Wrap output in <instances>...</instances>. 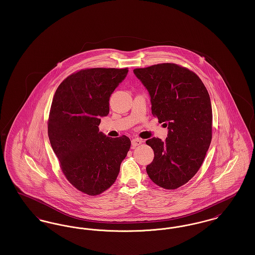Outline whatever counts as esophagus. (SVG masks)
Returning a JSON list of instances; mask_svg holds the SVG:
<instances>
[{"instance_id":"obj_1","label":"esophagus","mask_w":255,"mask_h":255,"mask_svg":"<svg viewBox=\"0 0 255 255\" xmlns=\"http://www.w3.org/2000/svg\"><path fill=\"white\" fill-rule=\"evenodd\" d=\"M142 142H143V141H142V139H140V138H133V139H132V145H133V147L140 145Z\"/></svg>"}]
</instances>
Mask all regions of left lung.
Segmentation results:
<instances>
[{
    "instance_id": "obj_1",
    "label": "left lung",
    "mask_w": 255,
    "mask_h": 255,
    "mask_svg": "<svg viewBox=\"0 0 255 255\" xmlns=\"http://www.w3.org/2000/svg\"><path fill=\"white\" fill-rule=\"evenodd\" d=\"M151 98L152 114L164 122L168 135L146 140L154 159L146 172L165 189L185 184L200 169L212 137V108L208 92L196 73L172 63L134 69Z\"/></svg>"
}]
</instances>
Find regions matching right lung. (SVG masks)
<instances>
[{
  "label": "right lung",
  "mask_w": 255,
  "mask_h": 255,
  "mask_svg": "<svg viewBox=\"0 0 255 255\" xmlns=\"http://www.w3.org/2000/svg\"><path fill=\"white\" fill-rule=\"evenodd\" d=\"M128 69H86L68 76L52 99L50 145L67 180L79 191L95 196L116 182L131 147L128 136L112 138L99 132L109 114V100Z\"/></svg>",
  "instance_id": "add662e5"
}]
</instances>
